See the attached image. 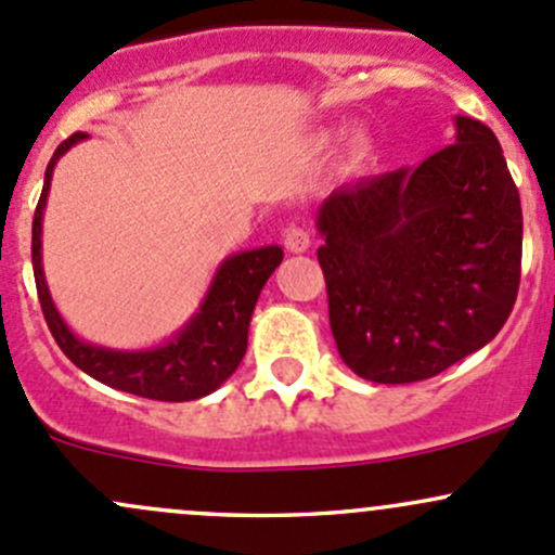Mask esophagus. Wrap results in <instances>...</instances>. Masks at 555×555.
Here are the masks:
<instances>
[{"label": "esophagus", "instance_id": "1", "mask_svg": "<svg viewBox=\"0 0 555 555\" xmlns=\"http://www.w3.org/2000/svg\"><path fill=\"white\" fill-rule=\"evenodd\" d=\"M284 247H287V253L293 255L306 253V249L311 247V233L300 229V225H289V229L284 231Z\"/></svg>", "mask_w": 555, "mask_h": 555}]
</instances>
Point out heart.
I'll use <instances>...</instances> for the list:
<instances>
[{"mask_svg":"<svg viewBox=\"0 0 555 555\" xmlns=\"http://www.w3.org/2000/svg\"><path fill=\"white\" fill-rule=\"evenodd\" d=\"M332 143H335V132L332 130L313 132V138H311L313 151L332 149ZM372 154H375V138H372L370 130H364V127H356V130L348 132L346 159H348V167H351V170H361V167L372 159Z\"/></svg>","mask_w":555,"mask_h":555,"instance_id":"1","label":"heart"}]
</instances>
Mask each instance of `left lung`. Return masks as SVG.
<instances>
[{
  "instance_id": "obj_1",
  "label": "left lung",
  "mask_w": 555,
  "mask_h": 555,
  "mask_svg": "<svg viewBox=\"0 0 555 555\" xmlns=\"http://www.w3.org/2000/svg\"><path fill=\"white\" fill-rule=\"evenodd\" d=\"M319 262L340 359L359 377H436L508 322L521 279V199L498 138L454 116V143L319 204Z\"/></svg>"
}]
</instances>
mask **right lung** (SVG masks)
Masks as SVG:
<instances>
[{
	"instance_id": "right-lung-1",
	"label": "right lung",
	"mask_w": 555,
	"mask_h": 555,
	"mask_svg": "<svg viewBox=\"0 0 555 555\" xmlns=\"http://www.w3.org/2000/svg\"><path fill=\"white\" fill-rule=\"evenodd\" d=\"M85 138V132H74L72 138L57 145L44 170L42 196H39L37 212H34L31 262L47 326L61 351L81 372L108 388L156 401H194L209 396L242 364L244 353H247V332L255 302L271 273L284 260V249L279 244H266V247L229 255L215 268L212 282H209L194 317L180 326L170 340L159 343V346L108 348L81 340L61 317L52 302L50 287H47L42 266V220L57 159Z\"/></svg>"
}]
</instances>
